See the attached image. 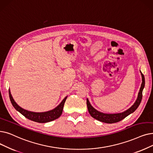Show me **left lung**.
I'll list each match as a JSON object with an SVG mask.
<instances>
[{
	"label": "left lung",
	"instance_id": "obj_1",
	"mask_svg": "<svg viewBox=\"0 0 153 153\" xmlns=\"http://www.w3.org/2000/svg\"><path fill=\"white\" fill-rule=\"evenodd\" d=\"M140 72L142 77V84L141 85L140 89H139L136 101L134 102V104L132 105L129 109H128V110H126L123 112H121V113L105 114V113H103V112H99L93 108L91 105V104H90L88 99H87V106H88V111L89 112L90 115L93 118H94L101 122L108 123V124H112V123H117L119 121L123 120V119H124L126 117H127L130 114L134 112L141 102L142 97H143V90L144 88V85H145L144 76L143 74V73L141 72V71H140Z\"/></svg>",
	"mask_w": 153,
	"mask_h": 153
}]
</instances>
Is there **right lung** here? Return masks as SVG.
Masks as SVG:
<instances>
[{"label": "right lung", "instance_id": "1", "mask_svg": "<svg viewBox=\"0 0 153 153\" xmlns=\"http://www.w3.org/2000/svg\"><path fill=\"white\" fill-rule=\"evenodd\" d=\"M9 97H10V102L12 105L14 106V108L17 111H19L20 113L22 114L23 116H24L26 118L30 119L31 121L39 123H45L52 121L60 117L62 113L64 103L65 102L66 99L68 97V96H66L63 99L62 101L54 109L49 111H47V112H31V111L24 109L20 107V106L15 102L14 99H13L11 95L10 89L9 91Z\"/></svg>", "mask_w": 153, "mask_h": 153}]
</instances>
